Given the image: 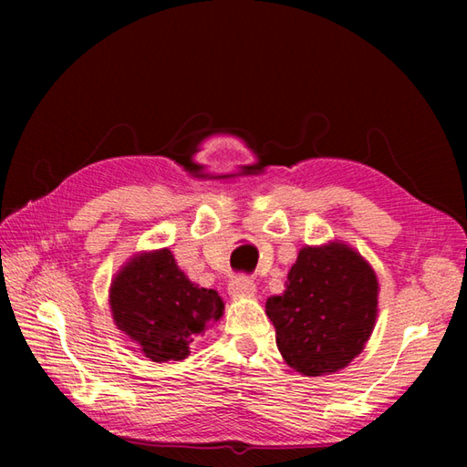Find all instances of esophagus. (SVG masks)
<instances>
[{
  "label": "esophagus",
  "mask_w": 467,
  "mask_h": 467,
  "mask_svg": "<svg viewBox=\"0 0 467 467\" xmlns=\"http://www.w3.org/2000/svg\"><path fill=\"white\" fill-rule=\"evenodd\" d=\"M228 293L233 296H251L256 293V285L246 275H236L234 279L228 283Z\"/></svg>",
  "instance_id": "1"
}]
</instances>
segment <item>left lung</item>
Wrapping results in <instances>:
<instances>
[{
	"label": "left lung",
	"instance_id": "1",
	"mask_svg": "<svg viewBox=\"0 0 467 467\" xmlns=\"http://www.w3.org/2000/svg\"><path fill=\"white\" fill-rule=\"evenodd\" d=\"M276 347L305 375L335 373L349 365L373 331L377 279L347 244L305 246L286 275V289L266 299Z\"/></svg>",
	"mask_w": 467,
	"mask_h": 467
}]
</instances>
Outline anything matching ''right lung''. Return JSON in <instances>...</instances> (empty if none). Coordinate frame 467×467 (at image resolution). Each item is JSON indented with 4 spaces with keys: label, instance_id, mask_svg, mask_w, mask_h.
<instances>
[{
    "label": "right lung",
    "instance_id": "obj_1",
    "mask_svg": "<svg viewBox=\"0 0 467 467\" xmlns=\"http://www.w3.org/2000/svg\"><path fill=\"white\" fill-rule=\"evenodd\" d=\"M118 329L156 363L181 361L188 345L221 319L224 303L216 291L186 279L168 249L144 253L118 273L110 289Z\"/></svg>",
    "mask_w": 467,
    "mask_h": 467
}]
</instances>
